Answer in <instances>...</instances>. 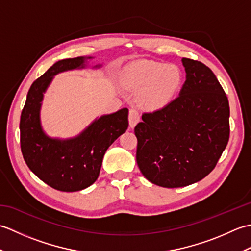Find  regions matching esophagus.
<instances>
[{
	"mask_svg": "<svg viewBox=\"0 0 251 251\" xmlns=\"http://www.w3.org/2000/svg\"><path fill=\"white\" fill-rule=\"evenodd\" d=\"M128 121H129V126L131 128L138 124V122L140 121V115L138 113V111H136L135 109H130L129 110V115H128Z\"/></svg>",
	"mask_w": 251,
	"mask_h": 251,
	"instance_id": "esophagus-1",
	"label": "esophagus"
}]
</instances>
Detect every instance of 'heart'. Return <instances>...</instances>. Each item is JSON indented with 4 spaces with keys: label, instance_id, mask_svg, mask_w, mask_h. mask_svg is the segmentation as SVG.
Wrapping results in <instances>:
<instances>
[{
    "label": "heart",
    "instance_id": "1",
    "mask_svg": "<svg viewBox=\"0 0 251 251\" xmlns=\"http://www.w3.org/2000/svg\"><path fill=\"white\" fill-rule=\"evenodd\" d=\"M126 88L136 94L142 109L155 111L166 106L177 95L182 83V72L176 65L159 61H141L124 74Z\"/></svg>",
    "mask_w": 251,
    "mask_h": 251
}]
</instances>
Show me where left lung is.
Here are the masks:
<instances>
[{
    "label": "left lung",
    "instance_id": "obj_1",
    "mask_svg": "<svg viewBox=\"0 0 251 251\" xmlns=\"http://www.w3.org/2000/svg\"><path fill=\"white\" fill-rule=\"evenodd\" d=\"M182 65L186 75L179 97L143 114L135 127L140 172L163 188H181L205 178L230 137L228 100L214 72L189 58H182Z\"/></svg>",
    "mask_w": 251,
    "mask_h": 251
}]
</instances>
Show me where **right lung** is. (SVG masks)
I'll list each match as a JSON object with an SVG mask.
<instances>
[{
	"label": "right lung",
	"mask_w": 251,
	"mask_h": 251,
	"mask_svg": "<svg viewBox=\"0 0 251 251\" xmlns=\"http://www.w3.org/2000/svg\"><path fill=\"white\" fill-rule=\"evenodd\" d=\"M89 59L93 57L68 58L54 63L31 85L20 116V147L26 165L43 182L62 192L92 185L98 178L105 151L128 127V109L123 108L96 119L73 138L59 139L45 134L41 106L52 78L58 73L85 69Z\"/></svg>",
	"instance_id": "add662e5"
}]
</instances>
